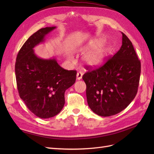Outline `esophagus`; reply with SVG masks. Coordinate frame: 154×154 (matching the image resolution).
<instances>
[{
  "label": "esophagus",
  "instance_id": "1",
  "mask_svg": "<svg viewBox=\"0 0 154 154\" xmlns=\"http://www.w3.org/2000/svg\"><path fill=\"white\" fill-rule=\"evenodd\" d=\"M82 76H83V72H78L76 74V77H77V80H80L82 78Z\"/></svg>",
  "mask_w": 154,
  "mask_h": 154
}]
</instances>
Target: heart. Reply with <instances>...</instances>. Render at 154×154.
Segmentation results:
<instances>
[{
	"instance_id": "obj_1",
	"label": "heart",
	"mask_w": 154,
	"mask_h": 154,
	"mask_svg": "<svg viewBox=\"0 0 154 154\" xmlns=\"http://www.w3.org/2000/svg\"><path fill=\"white\" fill-rule=\"evenodd\" d=\"M103 45V42L98 41L95 42H91L83 51L85 52H89L91 51H94L93 52L88 54L85 58V62L90 66H98V65L103 63L107 56V50L105 48H100ZM70 60H72L71 57H69Z\"/></svg>"
}]
</instances>
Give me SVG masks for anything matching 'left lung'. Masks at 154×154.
I'll return each mask as SVG.
<instances>
[{"instance_id": "obj_1", "label": "left lung", "mask_w": 154, "mask_h": 154, "mask_svg": "<svg viewBox=\"0 0 154 154\" xmlns=\"http://www.w3.org/2000/svg\"><path fill=\"white\" fill-rule=\"evenodd\" d=\"M122 45L112 57L98 68L88 71L82 79L86 83L88 106L103 117L118 114L136 97L141 74V62L131 41L123 32Z\"/></svg>"}]
</instances>
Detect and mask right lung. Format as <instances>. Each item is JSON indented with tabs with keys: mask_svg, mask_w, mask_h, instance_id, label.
Returning <instances> with one entry per match:
<instances>
[{
	"mask_svg": "<svg viewBox=\"0 0 154 154\" xmlns=\"http://www.w3.org/2000/svg\"><path fill=\"white\" fill-rule=\"evenodd\" d=\"M56 27L42 28L32 34L18 52L15 75L18 94L37 117L47 119L57 115L65 104V92L76 82V71L60 67L55 59L38 58L33 48Z\"/></svg>",
	"mask_w": 154,
	"mask_h": 154,
	"instance_id": "1",
	"label": "right lung"
}]
</instances>
